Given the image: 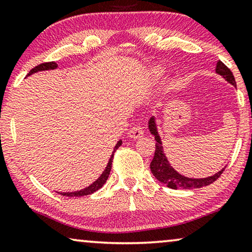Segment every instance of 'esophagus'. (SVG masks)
<instances>
[{
	"instance_id": "34e87169",
	"label": "esophagus",
	"mask_w": 252,
	"mask_h": 252,
	"mask_svg": "<svg viewBox=\"0 0 252 252\" xmlns=\"http://www.w3.org/2000/svg\"><path fill=\"white\" fill-rule=\"evenodd\" d=\"M127 134H129V137L131 139H139L143 135V129L141 126H133L130 129L129 132H127Z\"/></svg>"
}]
</instances>
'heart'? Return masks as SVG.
Listing matches in <instances>:
<instances>
[{"instance_id": "obj_1", "label": "heart", "mask_w": 252, "mask_h": 252, "mask_svg": "<svg viewBox=\"0 0 252 252\" xmlns=\"http://www.w3.org/2000/svg\"><path fill=\"white\" fill-rule=\"evenodd\" d=\"M150 75L153 78H158L159 76L162 75V69L161 68H154L153 70H151Z\"/></svg>"}]
</instances>
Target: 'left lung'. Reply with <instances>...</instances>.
<instances>
[{"mask_svg": "<svg viewBox=\"0 0 252 252\" xmlns=\"http://www.w3.org/2000/svg\"><path fill=\"white\" fill-rule=\"evenodd\" d=\"M215 73L223 77V79L237 87L235 84L234 76L227 67L222 62L217 63V67H215ZM148 129H149L150 133L155 135L156 140V150L154 159L150 162V170L153 173L154 176L158 179L159 182L165 184L169 187V189H201L203 186H207L210 184L217 181V179L221 176L223 170L225 169L222 168L217 174H214L213 176L204 177V178H191L184 176V175L179 174L177 170H175L173 166L170 165L168 159L166 157L165 151H163L161 137L158 132V126H157V119L156 115H153L149 120H148Z\"/></svg>", "mask_w": 252, "mask_h": 252, "instance_id": "obj_1", "label": "left lung"}]
</instances>
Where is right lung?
I'll return each mask as SVG.
<instances>
[{"label":"right lung","instance_id":"right-lung-1","mask_svg":"<svg viewBox=\"0 0 252 252\" xmlns=\"http://www.w3.org/2000/svg\"><path fill=\"white\" fill-rule=\"evenodd\" d=\"M58 65L55 62H50V63H40V65L35 66L34 68L31 69L29 71V74L27 75V77H29L30 75H33L35 73H39V71H45V70H54V69H57ZM122 145V140L120 139V140L117 142V145L113 148V151H112V155L109 159V161H107V165L105 167V169L103 170V173L101 174V176H99L96 181L93 182L89 185L85 189H79V190H75V191H56V193L63 195V196H68V197H79V196H85V195H90V194H93L94 191L98 190L101 187L104 185L105 182L107 181V178H109V175H110V171L112 168V161H113V156L114 153L117 151V149H119V147Z\"/></svg>","mask_w":252,"mask_h":252}]
</instances>
